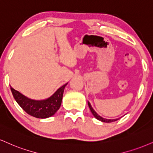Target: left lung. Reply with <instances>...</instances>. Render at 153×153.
Here are the masks:
<instances>
[{"instance_id":"obj_1","label":"left lung","mask_w":153,"mask_h":153,"mask_svg":"<svg viewBox=\"0 0 153 153\" xmlns=\"http://www.w3.org/2000/svg\"><path fill=\"white\" fill-rule=\"evenodd\" d=\"M88 106H89L90 110H91V111L92 114H93V115H94V117H95V118L98 120L102 121V122H103V123H112V122H114V121H116V120H118V119H113V120H110V119L103 118V117H102L101 116H100V115H99L98 114H97V113H96V112L95 111L94 109H93V108H92V106H91V103H90V102H88Z\"/></svg>"}]
</instances>
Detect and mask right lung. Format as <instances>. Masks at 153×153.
Returning a JSON list of instances; mask_svg holds the SVG:
<instances>
[{"label": "right lung", "mask_w": 153, "mask_h": 153, "mask_svg": "<svg viewBox=\"0 0 153 153\" xmlns=\"http://www.w3.org/2000/svg\"><path fill=\"white\" fill-rule=\"evenodd\" d=\"M67 84L63 85L58 88L56 93L48 98L42 100L28 98L20 92L13 89L11 86L10 90L15 100L27 114L37 118H48L53 116L60 108L64 89Z\"/></svg>", "instance_id": "right-lung-1"}]
</instances>
